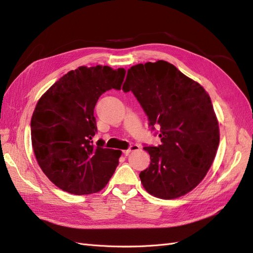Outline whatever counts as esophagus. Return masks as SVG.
<instances>
[{
	"label": "esophagus",
	"mask_w": 253,
	"mask_h": 253,
	"mask_svg": "<svg viewBox=\"0 0 253 253\" xmlns=\"http://www.w3.org/2000/svg\"><path fill=\"white\" fill-rule=\"evenodd\" d=\"M136 150H139V146H138V145H131V146H130V148H128V149H126V150H123V155L127 156L128 153H130V152H132V151H136Z\"/></svg>",
	"instance_id": "obj_1"
}]
</instances>
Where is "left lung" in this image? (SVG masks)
Masks as SVG:
<instances>
[{
    "label": "left lung",
    "instance_id": "left-lung-1",
    "mask_svg": "<svg viewBox=\"0 0 253 253\" xmlns=\"http://www.w3.org/2000/svg\"><path fill=\"white\" fill-rule=\"evenodd\" d=\"M122 90L132 91L161 145L147 146L150 165L140 171L143 187L163 200L180 198L204 179L219 146V122L202 85L166 61L127 70Z\"/></svg>",
    "mask_w": 253,
    "mask_h": 253
}]
</instances>
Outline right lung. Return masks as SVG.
Returning a JSON list of instances; mask_svg holds the SVG:
<instances>
[{
  "label": "right lung",
  "instance_id": "add662e5",
  "mask_svg": "<svg viewBox=\"0 0 253 253\" xmlns=\"http://www.w3.org/2000/svg\"><path fill=\"white\" fill-rule=\"evenodd\" d=\"M125 69L79 66L49 88L36 104L31 139L42 170L53 184L71 194L96 193L106 186L119 164L121 150L93 145V116L104 92L120 90Z\"/></svg>",
  "mask_w": 253,
  "mask_h": 253
}]
</instances>
